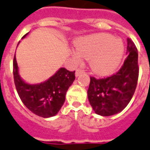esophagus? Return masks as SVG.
<instances>
[{"mask_svg": "<svg viewBox=\"0 0 150 150\" xmlns=\"http://www.w3.org/2000/svg\"><path fill=\"white\" fill-rule=\"evenodd\" d=\"M83 73H84V70H83V69H81V68H78V69L76 70L75 74H76V76H78L79 75H81V74H83Z\"/></svg>", "mask_w": 150, "mask_h": 150, "instance_id": "obj_1", "label": "esophagus"}]
</instances>
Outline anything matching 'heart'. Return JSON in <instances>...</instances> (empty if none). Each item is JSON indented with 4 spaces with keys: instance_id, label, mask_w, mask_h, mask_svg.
<instances>
[{
    "instance_id": "b5f03b06",
    "label": "heart",
    "mask_w": 150,
    "mask_h": 150,
    "mask_svg": "<svg viewBox=\"0 0 150 150\" xmlns=\"http://www.w3.org/2000/svg\"><path fill=\"white\" fill-rule=\"evenodd\" d=\"M75 58L90 59V66L98 74L113 72L119 65L124 45L122 40L111 34L98 33L81 38L76 42Z\"/></svg>"
}]
</instances>
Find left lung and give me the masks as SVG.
<instances>
[{"label":"left lung","mask_w":150,"mask_h":150,"mask_svg":"<svg viewBox=\"0 0 150 150\" xmlns=\"http://www.w3.org/2000/svg\"><path fill=\"white\" fill-rule=\"evenodd\" d=\"M128 56L122 67L108 77L91 76L87 96L96 114L110 116L126 107L133 96L139 78L138 50L131 39H127Z\"/></svg>","instance_id":"1"}]
</instances>
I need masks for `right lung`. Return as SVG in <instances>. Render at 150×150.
<instances>
[{
  "mask_svg": "<svg viewBox=\"0 0 150 150\" xmlns=\"http://www.w3.org/2000/svg\"><path fill=\"white\" fill-rule=\"evenodd\" d=\"M13 74L15 87L21 101L32 113L42 118H50L58 113L65 101L68 88L75 80V71L60 68L42 83H26L19 76L15 56L13 59Z\"/></svg>",
  "mask_w": 150,
  "mask_h": 150,
  "instance_id": "add662e5",
  "label": "right lung"
}]
</instances>
